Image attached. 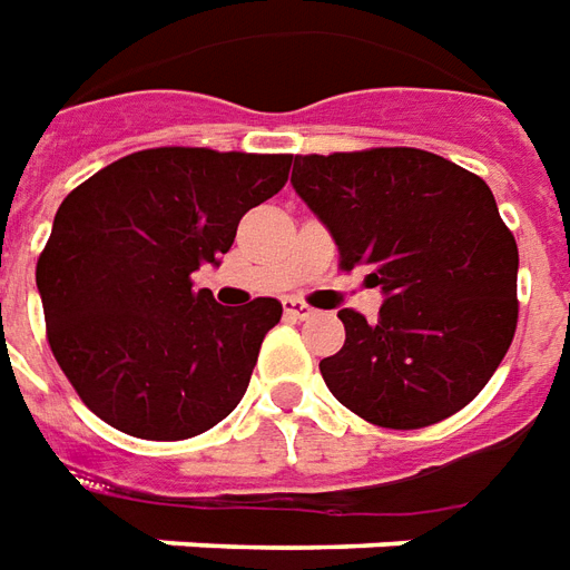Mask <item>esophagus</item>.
<instances>
[{"instance_id":"esophagus-1","label":"esophagus","mask_w":570,"mask_h":570,"mask_svg":"<svg viewBox=\"0 0 570 570\" xmlns=\"http://www.w3.org/2000/svg\"><path fill=\"white\" fill-rule=\"evenodd\" d=\"M282 309H285V315H291V318H313L315 315L313 306H306L303 301H294V297H285V301H282Z\"/></svg>"}]
</instances>
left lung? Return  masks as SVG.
Returning a JSON list of instances; mask_svg holds the SVG:
<instances>
[{"instance_id":"8db88e82","label":"left lung","mask_w":570,"mask_h":570,"mask_svg":"<svg viewBox=\"0 0 570 570\" xmlns=\"http://www.w3.org/2000/svg\"><path fill=\"white\" fill-rule=\"evenodd\" d=\"M291 185L367 269L380 318L340 309L318 364L336 401L382 428H425L483 392L517 331V239L483 178L419 148L294 157Z\"/></svg>"}]
</instances>
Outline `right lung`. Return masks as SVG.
<instances>
[{"label":"right lung","instance_id":"obj_1","mask_svg":"<svg viewBox=\"0 0 570 570\" xmlns=\"http://www.w3.org/2000/svg\"><path fill=\"white\" fill-rule=\"evenodd\" d=\"M288 169L291 154L148 148L60 203L36 285L53 358L102 422L185 440L234 413L282 303L222 306L190 276L222 264Z\"/></svg>","mask_w":570,"mask_h":570}]
</instances>
